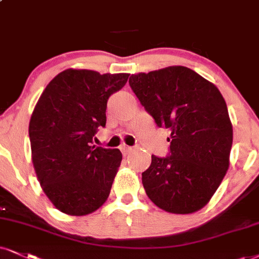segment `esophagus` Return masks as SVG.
I'll return each mask as SVG.
<instances>
[{
  "label": "esophagus",
  "instance_id": "obj_1",
  "mask_svg": "<svg viewBox=\"0 0 259 259\" xmlns=\"http://www.w3.org/2000/svg\"><path fill=\"white\" fill-rule=\"evenodd\" d=\"M120 150H121V151H122V154H123L124 156H126V155H128L130 152H132L135 149L131 148V146H127V145H121Z\"/></svg>",
  "mask_w": 259,
  "mask_h": 259
}]
</instances>
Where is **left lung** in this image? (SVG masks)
<instances>
[{"instance_id":"left-lung-1","label":"left lung","mask_w":259,"mask_h":259,"mask_svg":"<svg viewBox=\"0 0 259 259\" xmlns=\"http://www.w3.org/2000/svg\"><path fill=\"white\" fill-rule=\"evenodd\" d=\"M128 82L156 124L170 130L169 155H152L142 174L146 194L167 212L198 211L229 167L233 127L225 98L212 82L184 66L132 74Z\"/></svg>"}]
</instances>
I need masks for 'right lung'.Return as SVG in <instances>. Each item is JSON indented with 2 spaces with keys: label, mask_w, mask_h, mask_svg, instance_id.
Here are the masks:
<instances>
[{
  "label": "right lung",
  "mask_w": 259,
  "mask_h": 259,
  "mask_svg": "<svg viewBox=\"0 0 259 259\" xmlns=\"http://www.w3.org/2000/svg\"><path fill=\"white\" fill-rule=\"evenodd\" d=\"M128 76L66 69L34 107L28 126L32 162L44 193L63 213L89 215L109 197L122 154L92 145V138L105 127L108 98Z\"/></svg>",
  "instance_id": "right-lung-1"
}]
</instances>
